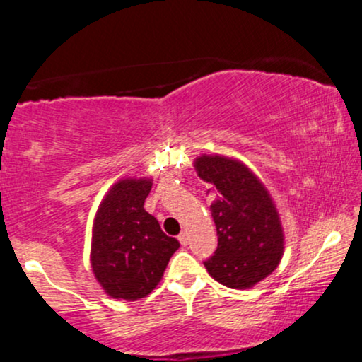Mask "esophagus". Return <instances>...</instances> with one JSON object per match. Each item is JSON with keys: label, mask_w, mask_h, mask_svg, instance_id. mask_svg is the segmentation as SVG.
Returning <instances> with one entry per match:
<instances>
[{"label": "esophagus", "mask_w": 362, "mask_h": 362, "mask_svg": "<svg viewBox=\"0 0 362 362\" xmlns=\"http://www.w3.org/2000/svg\"><path fill=\"white\" fill-rule=\"evenodd\" d=\"M177 239H180V243L182 244V246H187V243H189V241H187V234L186 233H181L180 236H177Z\"/></svg>", "instance_id": "1"}]
</instances>
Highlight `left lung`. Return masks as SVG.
Wrapping results in <instances>:
<instances>
[{"mask_svg": "<svg viewBox=\"0 0 362 362\" xmlns=\"http://www.w3.org/2000/svg\"><path fill=\"white\" fill-rule=\"evenodd\" d=\"M194 170L213 186L208 189L209 211L218 247L204 261L206 269L226 288H252L283 257L284 234L274 201L259 177L238 159L203 154L194 159Z\"/></svg>", "mask_w": 362, "mask_h": 362, "instance_id": "1", "label": "left lung"}]
</instances>
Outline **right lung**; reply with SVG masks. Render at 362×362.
I'll list each match as a JSON object with an SVG mask.
<instances>
[{"label":"right lung","instance_id":"obj_1","mask_svg":"<svg viewBox=\"0 0 362 362\" xmlns=\"http://www.w3.org/2000/svg\"><path fill=\"white\" fill-rule=\"evenodd\" d=\"M153 180L126 177L111 186L96 211L91 267L107 296L124 301L144 298L161 281L180 247L144 209Z\"/></svg>","mask_w":362,"mask_h":362}]
</instances>
